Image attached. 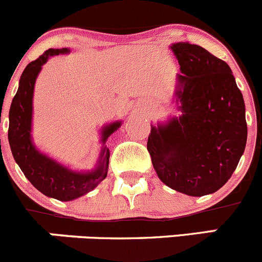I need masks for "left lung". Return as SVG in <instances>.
Wrapping results in <instances>:
<instances>
[{
    "mask_svg": "<svg viewBox=\"0 0 262 262\" xmlns=\"http://www.w3.org/2000/svg\"><path fill=\"white\" fill-rule=\"evenodd\" d=\"M169 48L181 66L173 93L180 115L151 125L147 150L164 185L188 196L210 195L232 177L245 151V100L224 61L187 42Z\"/></svg>",
    "mask_w": 262,
    "mask_h": 262,
    "instance_id": "1",
    "label": "left lung"
}]
</instances>
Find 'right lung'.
I'll return each mask as SVG.
<instances>
[{"instance_id": "add662e5", "label": "right lung", "mask_w": 262, "mask_h": 262, "mask_svg": "<svg viewBox=\"0 0 262 262\" xmlns=\"http://www.w3.org/2000/svg\"><path fill=\"white\" fill-rule=\"evenodd\" d=\"M70 52V48H49L39 58L30 62L21 74L19 89L9 112V142L15 162L38 191L59 201H71L86 195L107 177L111 152L104 144L122 125V121H115L103 126L100 130L102 149L97 164L90 170L71 169L35 146L32 136L35 81L49 57Z\"/></svg>"}]
</instances>
